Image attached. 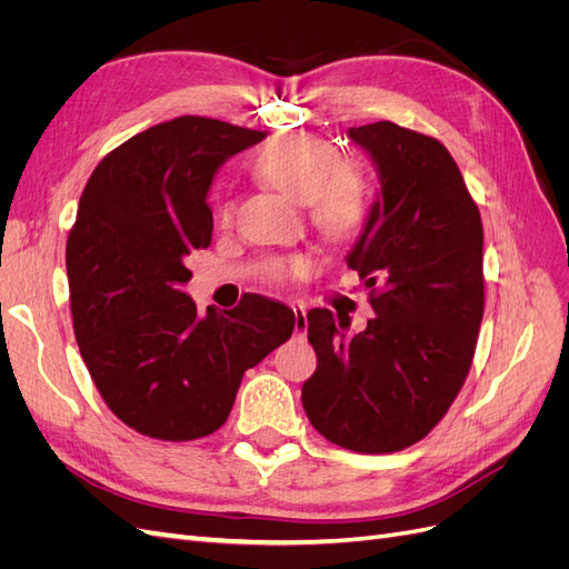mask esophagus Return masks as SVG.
<instances>
[{"label":"esophagus","mask_w":569,"mask_h":569,"mask_svg":"<svg viewBox=\"0 0 569 569\" xmlns=\"http://www.w3.org/2000/svg\"><path fill=\"white\" fill-rule=\"evenodd\" d=\"M295 308V332L303 337L308 332V318H306V308L303 306H291Z\"/></svg>","instance_id":"obj_1"}]
</instances>
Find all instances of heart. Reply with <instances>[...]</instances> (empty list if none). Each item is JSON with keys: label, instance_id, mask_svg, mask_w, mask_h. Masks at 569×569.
<instances>
[{"label": "heart", "instance_id": "obj_1", "mask_svg": "<svg viewBox=\"0 0 569 569\" xmlns=\"http://www.w3.org/2000/svg\"><path fill=\"white\" fill-rule=\"evenodd\" d=\"M256 176L295 201H303L308 220L327 237L341 242L353 237L368 218L370 189L360 168L343 161L339 149L308 132H284L256 153ZM232 216L226 203L220 218ZM311 270V261L299 256L274 270V280L297 278Z\"/></svg>", "mask_w": 569, "mask_h": 569}]
</instances>
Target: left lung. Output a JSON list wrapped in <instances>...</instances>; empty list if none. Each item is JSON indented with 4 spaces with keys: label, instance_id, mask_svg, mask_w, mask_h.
I'll list each match as a JSON object with an SVG mask.
<instances>
[{
    "label": "left lung",
    "instance_id": "left-lung-1",
    "mask_svg": "<svg viewBox=\"0 0 569 569\" xmlns=\"http://www.w3.org/2000/svg\"><path fill=\"white\" fill-rule=\"evenodd\" d=\"M380 173L366 230L347 256L375 318L363 332L308 313L318 368L303 410L341 449L393 453L427 437L470 372L481 316V218L439 140L380 120L351 128Z\"/></svg>",
    "mask_w": 569,
    "mask_h": 569
}]
</instances>
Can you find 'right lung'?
Instances as JSON below:
<instances>
[{
	"label": "right lung",
	"mask_w": 569,
	"mask_h": 569,
	"mask_svg": "<svg viewBox=\"0 0 569 569\" xmlns=\"http://www.w3.org/2000/svg\"><path fill=\"white\" fill-rule=\"evenodd\" d=\"M266 132L180 116L99 161L66 242L80 356L113 416L134 432L192 441L228 420L249 368L295 332V311L251 295L197 313L187 256L211 244L209 189Z\"/></svg>",
	"instance_id": "right-lung-1"
}]
</instances>
